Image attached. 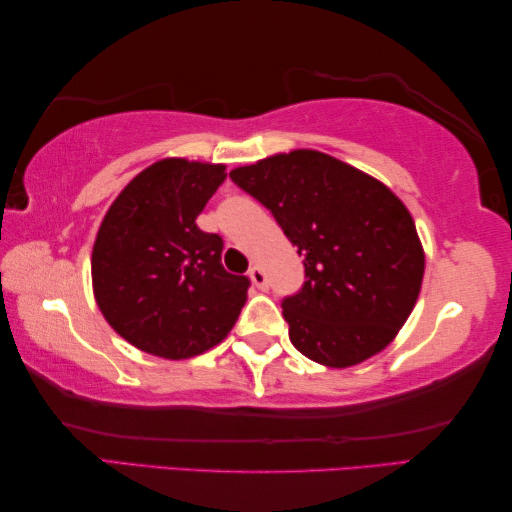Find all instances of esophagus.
Listing matches in <instances>:
<instances>
[{"mask_svg":"<svg viewBox=\"0 0 512 512\" xmlns=\"http://www.w3.org/2000/svg\"><path fill=\"white\" fill-rule=\"evenodd\" d=\"M249 279L258 290H267V276L263 272V267H258V265L249 267Z\"/></svg>","mask_w":512,"mask_h":512,"instance_id":"obj_1","label":"esophagus"}]
</instances>
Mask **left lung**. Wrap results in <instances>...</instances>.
Segmentation results:
<instances>
[{"instance_id":"obj_1","label":"left lung","mask_w":512,"mask_h":512,"mask_svg":"<svg viewBox=\"0 0 512 512\" xmlns=\"http://www.w3.org/2000/svg\"><path fill=\"white\" fill-rule=\"evenodd\" d=\"M229 177L304 256V286L281 301L297 351L349 367L388 347L424 276L415 222L395 192L313 149L276 154Z\"/></svg>"}]
</instances>
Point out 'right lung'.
Segmentation results:
<instances>
[{"instance_id":"add662e5","label":"right lung","mask_w":512,"mask_h":512,"mask_svg":"<svg viewBox=\"0 0 512 512\" xmlns=\"http://www.w3.org/2000/svg\"><path fill=\"white\" fill-rule=\"evenodd\" d=\"M224 179V165L165 158L120 192L99 226L92 247L97 306L147 354H204L245 306L249 279L224 270V240L195 222Z\"/></svg>"}]
</instances>
